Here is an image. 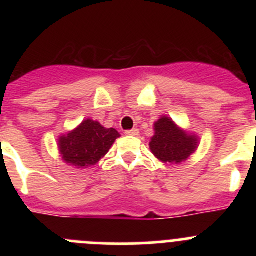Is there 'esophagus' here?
<instances>
[{"label":"esophagus","mask_w":256,"mask_h":256,"mask_svg":"<svg viewBox=\"0 0 256 256\" xmlns=\"http://www.w3.org/2000/svg\"><path fill=\"white\" fill-rule=\"evenodd\" d=\"M126 135L128 136H138V128H132V130H128L126 131Z\"/></svg>","instance_id":"1"}]
</instances>
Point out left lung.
<instances>
[{
	"instance_id": "left-lung-1",
	"label": "left lung",
	"mask_w": 256,
	"mask_h": 256,
	"mask_svg": "<svg viewBox=\"0 0 256 256\" xmlns=\"http://www.w3.org/2000/svg\"><path fill=\"white\" fill-rule=\"evenodd\" d=\"M154 135L148 146L154 156L164 164L187 161L200 146V138L178 126L170 116H161L154 124Z\"/></svg>"
}]
</instances>
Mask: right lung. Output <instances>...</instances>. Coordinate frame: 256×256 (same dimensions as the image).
<instances>
[{
    "instance_id": "add662e5",
    "label": "right lung",
    "mask_w": 256,
    "mask_h": 256,
    "mask_svg": "<svg viewBox=\"0 0 256 256\" xmlns=\"http://www.w3.org/2000/svg\"><path fill=\"white\" fill-rule=\"evenodd\" d=\"M120 134L98 121L85 118L74 130L59 136L58 150L62 160L76 168L95 166L109 152Z\"/></svg>"
}]
</instances>
